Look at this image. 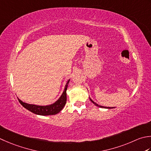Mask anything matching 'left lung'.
<instances>
[{"label":"left lung","instance_id":"1","mask_svg":"<svg viewBox=\"0 0 151 151\" xmlns=\"http://www.w3.org/2000/svg\"><path fill=\"white\" fill-rule=\"evenodd\" d=\"M90 101H91V102H92V103H93L94 105H96L97 107H100V108H104V109H113V108H115V107H104V106H101V105H99L98 104H97L96 103L94 102V101H93V100L90 98Z\"/></svg>","mask_w":151,"mask_h":151}]
</instances>
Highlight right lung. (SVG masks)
I'll list each match as a JSON object with an SVG mask.
<instances>
[{"instance_id":"obj_1","label":"right lung","mask_w":151,"mask_h":151,"mask_svg":"<svg viewBox=\"0 0 151 151\" xmlns=\"http://www.w3.org/2000/svg\"><path fill=\"white\" fill-rule=\"evenodd\" d=\"M70 79L68 80L65 84L64 91L61 95L57 101L52 103L51 105H37L34 104H29L27 103L23 102L22 100L18 98L19 103H21L23 107L27 109L29 111L32 112L38 115H42V116H48V115H54L60 113L63 109L64 106L65 105L67 101V89L68 87V84L69 83Z\"/></svg>"}]
</instances>
